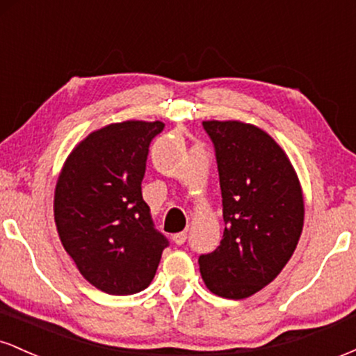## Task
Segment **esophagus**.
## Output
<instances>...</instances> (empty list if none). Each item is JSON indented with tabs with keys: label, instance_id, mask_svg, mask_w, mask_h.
<instances>
[{
	"label": "esophagus",
	"instance_id": "1",
	"mask_svg": "<svg viewBox=\"0 0 356 356\" xmlns=\"http://www.w3.org/2000/svg\"><path fill=\"white\" fill-rule=\"evenodd\" d=\"M172 241L177 244V246H182V244L187 241V234L186 232H177V234L172 236Z\"/></svg>",
	"mask_w": 356,
	"mask_h": 356
}]
</instances>
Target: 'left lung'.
Wrapping results in <instances>:
<instances>
[{
    "label": "left lung",
    "instance_id": "left-lung-1",
    "mask_svg": "<svg viewBox=\"0 0 356 356\" xmlns=\"http://www.w3.org/2000/svg\"><path fill=\"white\" fill-rule=\"evenodd\" d=\"M214 144L224 234L199 256L214 295L243 300L280 275L303 231V192L284 150L264 130L238 120L202 122Z\"/></svg>",
    "mask_w": 356,
    "mask_h": 356
}]
</instances>
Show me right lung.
Returning <instances> with one entry per match:
<instances>
[{"mask_svg":"<svg viewBox=\"0 0 356 356\" xmlns=\"http://www.w3.org/2000/svg\"><path fill=\"white\" fill-rule=\"evenodd\" d=\"M162 130L159 120L95 130L68 155L56 182L61 244L81 276L108 295L145 289L169 246L142 197L150 142Z\"/></svg>","mask_w":356,"mask_h":356,"instance_id":"right-lung-1","label":"right lung"}]
</instances>
